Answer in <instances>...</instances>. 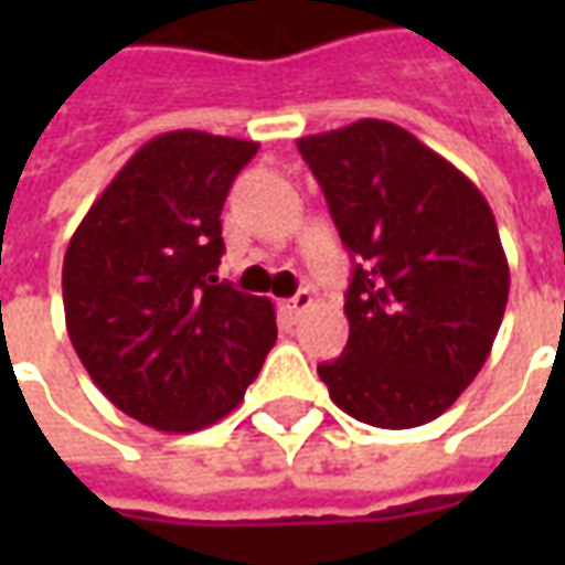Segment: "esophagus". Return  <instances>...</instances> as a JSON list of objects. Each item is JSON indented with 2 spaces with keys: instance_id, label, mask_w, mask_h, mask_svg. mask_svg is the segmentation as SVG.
Segmentation results:
<instances>
[{
  "instance_id": "obj_1",
  "label": "esophagus",
  "mask_w": 565,
  "mask_h": 565,
  "mask_svg": "<svg viewBox=\"0 0 565 565\" xmlns=\"http://www.w3.org/2000/svg\"><path fill=\"white\" fill-rule=\"evenodd\" d=\"M311 302H315V296H311V290H299V294L294 296V299H287V302H281L284 315L290 320H296L306 308H311Z\"/></svg>"
}]
</instances>
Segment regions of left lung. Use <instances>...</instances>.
<instances>
[{"mask_svg": "<svg viewBox=\"0 0 565 565\" xmlns=\"http://www.w3.org/2000/svg\"><path fill=\"white\" fill-rule=\"evenodd\" d=\"M354 278L344 354L320 381L344 415L381 429L436 420L493 348L509 302V259L481 190L387 120L306 136Z\"/></svg>", "mask_w": 565, "mask_h": 565, "instance_id": "1", "label": "left lung"}]
</instances>
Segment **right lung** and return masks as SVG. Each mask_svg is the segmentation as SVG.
Instances as JSON below:
<instances>
[{
	"label": "right lung",
	"instance_id": "1",
	"mask_svg": "<svg viewBox=\"0 0 565 565\" xmlns=\"http://www.w3.org/2000/svg\"><path fill=\"white\" fill-rule=\"evenodd\" d=\"M257 141L199 129L141 145L63 259L75 354L124 415L196 433L245 399L278 339L275 306L217 281L221 211Z\"/></svg>",
	"mask_w": 565,
	"mask_h": 565
}]
</instances>
